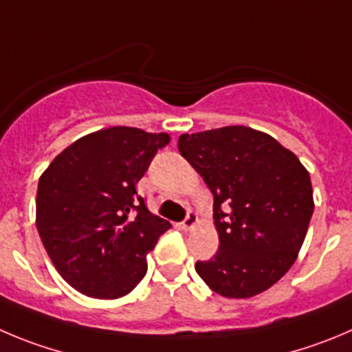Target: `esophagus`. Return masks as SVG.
<instances>
[{
	"mask_svg": "<svg viewBox=\"0 0 352 352\" xmlns=\"http://www.w3.org/2000/svg\"><path fill=\"white\" fill-rule=\"evenodd\" d=\"M196 224H198V215H196L195 212L187 213V217L184 219V222H182V228L186 229V231H191Z\"/></svg>",
	"mask_w": 352,
	"mask_h": 352,
	"instance_id": "1",
	"label": "esophagus"
}]
</instances>
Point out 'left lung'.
<instances>
[{
	"instance_id": "1",
	"label": "left lung",
	"mask_w": 352,
	"mask_h": 352,
	"mask_svg": "<svg viewBox=\"0 0 352 352\" xmlns=\"http://www.w3.org/2000/svg\"><path fill=\"white\" fill-rule=\"evenodd\" d=\"M179 151L212 191L221 241L196 272L228 298L271 288L294 265L309 228V172L271 135L239 124L184 133Z\"/></svg>"
}]
</instances>
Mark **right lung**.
Masks as SVG:
<instances>
[{"mask_svg": "<svg viewBox=\"0 0 352 352\" xmlns=\"http://www.w3.org/2000/svg\"><path fill=\"white\" fill-rule=\"evenodd\" d=\"M168 142V133L104 128L65 147L39 177L36 228L74 290L120 298L146 276V255L172 226L147 210L135 186Z\"/></svg>", "mask_w": 352, "mask_h": 352, "instance_id": "right-lung-1", "label": "right lung"}]
</instances>
